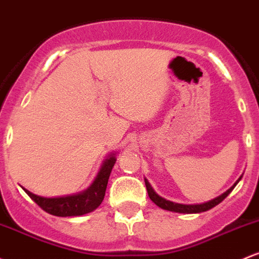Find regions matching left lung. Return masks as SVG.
I'll use <instances>...</instances> for the list:
<instances>
[{
    "instance_id": "obj_1",
    "label": "left lung",
    "mask_w": 259,
    "mask_h": 259,
    "mask_svg": "<svg viewBox=\"0 0 259 259\" xmlns=\"http://www.w3.org/2000/svg\"><path fill=\"white\" fill-rule=\"evenodd\" d=\"M241 178H242V176H241L240 178H238L237 182L234 184V186L231 187L230 189H227L225 193H223L221 195H219L218 198L212 199V200L210 201H206V203H203V204H193V205H187V204H178V203H173L171 200H167V199L160 197V195L157 194V193L155 192V190L152 189L151 184L149 183V181L145 178V184H146V189H147V193H149V197L153 203L156 204L157 206H160L161 209H164V210H168V211H175V212H182V214H197V212H203V211H206V210L214 208V206H217L218 204H220L221 201L225 199L227 195L230 194V193L232 192V189L235 188L236 184L238 183V182L241 181Z\"/></svg>"
}]
</instances>
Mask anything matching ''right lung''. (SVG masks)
Returning a JSON list of instances; mask_svg holds the SVG:
<instances>
[{
  "label": "right lung",
  "mask_w": 259,
  "mask_h": 259,
  "mask_svg": "<svg viewBox=\"0 0 259 259\" xmlns=\"http://www.w3.org/2000/svg\"><path fill=\"white\" fill-rule=\"evenodd\" d=\"M115 161V155L110 153L102 164L97 177L91 184L90 188L78 193V194L58 198H44L40 195L33 194L32 192L23 187L22 188L44 211L49 212L51 215L62 218L79 217V215L93 211L101 205L104 199V194H106L108 180H109L110 172H112Z\"/></svg>",
  "instance_id": "obj_1"
}]
</instances>
